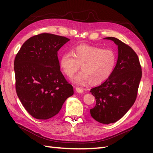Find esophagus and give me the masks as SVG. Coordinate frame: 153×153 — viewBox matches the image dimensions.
Listing matches in <instances>:
<instances>
[{"mask_svg": "<svg viewBox=\"0 0 153 153\" xmlns=\"http://www.w3.org/2000/svg\"><path fill=\"white\" fill-rule=\"evenodd\" d=\"M76 92L79 93H82L83 92V89L79 88V87H76Z\"/></svg>", "mask_w": 153, "mask_h": 153, "instance_id": "1", "label": "esophagus"}]
</instances>
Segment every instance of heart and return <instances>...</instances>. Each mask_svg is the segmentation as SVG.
I'll return each instance as SVG.
<instances>
[{"label": "heart", "instance_id": "1", "mask_svg": "<svg viewBox=\"0 0 153 153\" xmlns=\"http://www.w3.org/2000/svg\"><path fill=\"white\" fill-rule=\"evenodd\" d=\"M116 62V54L112 49L82 45L74 48L73 55L63 54L60 66L68 77L72 76L82 66V71L73 77L72 82L77 85H84L89 82L92 85H98L110 77Z\"/></svg>", "mask_w": 153, "mask_h": 153}]
</instances>
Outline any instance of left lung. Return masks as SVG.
<instances>
[{
	"instance_id": "obj_1",
	"label": "left lung",
	"mask_w": 153,
	"mask_h": 153,
	"mask_svg": "<svg viewBox=\"0 0 153 153\" xmlns=\"http://www.w3.org/2000/svg\"><path fill=\"white\" fill-rule=\"evenodd\" d=\"M105 39L118 45V61L109 78L91 89L96 105L90 113L96 121L109 124L122 118L134 104L142 71L137 54L129 45L115 37Z\"/></svg>"
}]
</instances>
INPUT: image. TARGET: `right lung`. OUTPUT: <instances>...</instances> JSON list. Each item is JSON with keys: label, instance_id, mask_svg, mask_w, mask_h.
Here are the masks:
<instances>
[{"label": "right lung", "instance_id": "1", "mask_svg": "<svg viewBox=\"0 0 153 153\" xmlns=\"http://www.w3.org/2000/svg\"><path fill=\"white\" fill-rule=\"evenodd\" d=\"M69 41L60 35L39 34L25 41L15 57L16 93L35 118L47 120L56 115L65 100L74 95L58 58V50Z\"/></svg>", "mask_w": 153, "mask_h": 153}]
</instances>
